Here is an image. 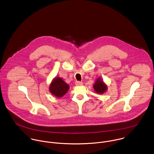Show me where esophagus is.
I'll return each instance as SVG.
<instances>
[{
  "instance_id": "1",
  "label": "esophagus",
  "mask_w": 154,
  "mask_h": 154,
  "mask_svg": "<svg viewBox=\"0 0 154 154\" xmlns=\"http://www.w3.org/2000/svg\"><path fill=\"white\" fill-rule=\"evenodd\" d=\"M75 83L76 85H83V82H80V81H77V82H75Z\"/></svg>"
}]
</instances>
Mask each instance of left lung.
Segmentation results:
<instances>
[{
	"mask_svg": "<svg viewBox=\"0 0 154 154\" xmlns=\"http://www.w3.org/2000/svg\"><path fill=\"white\" fill-rule=\"evenodd\" d=\"M94 88L97 93L103 94L106 91L107 86L100 79H98L96 81L94 86Z\"/></svg>",
	"mask_w": 154,
	"mask_h": 154,
	"instance_id": "left-lung-1",
	"label": "left lung"
}]
</instances>
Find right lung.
Instances as JSON below:
<instances>
[{"mask_svg": "<svg viewBox=\"0 0 154 154\" xmlns=\"http://www.w3.org/2000/svg\"><path fill=\"white\" fill-rule=\"evenodd\" d=\"M69 86L61 78H56L51 83L50 91L57 97H61L68 91Z\"/></svg>", "mask_w": 154, "mask_h": 154, "instance_id": "add662e5", "label": "right lung"}]
</instances>
